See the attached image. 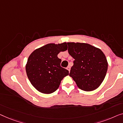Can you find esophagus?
<instances>
[{"instance_id": "obj_1", "label": "esophagus", "mask_w": 123, "mask_h": 123, "mask_svg": "<svg viewBox=\"0 0 123 123\" xmlns=\"http://www.w3.org/2000/svg\"><path fill=\"white\" fill-rule=\"evenodd\" d=\"M67 70H68V71H69V72H70V70H71V67L70 66H68V67H67Z\"/></svg>"}]
</instances>
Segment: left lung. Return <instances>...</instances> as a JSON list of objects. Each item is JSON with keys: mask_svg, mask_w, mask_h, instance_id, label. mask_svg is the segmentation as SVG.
I'll return each instance as SVG.
<instances>
[{"mask_svg": "<svg viewBox=\"0 0 123 123\" xmlns=\"http://www.w3.org/2000/svg\"><path fill=\"white\" fill-rule=\"evenodd\" d=\"M68 52L75 60L69 74L79 89L91 91L99 87L106 76L108 61L99 48L85 43L68 42Z\"/></svg>", "mask_w": 123, "mask_h": 123, "instance_id": "1", "label": "left lung"}]
</instances>
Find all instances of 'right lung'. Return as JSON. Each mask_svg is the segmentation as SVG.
I'll use <instances>...</instances> for the list:
<instances>
[{
    "label": "right lung",
    "instance_id": "obj_1",
    "mask_svg": "<svg viewBox=\"0 0 123 123\" xmlns=\"http://www.w3.org/2000/svg\"><path fill=\"white\" fill-rule=\"evenodd\" d=\"M67 49L66 42L49 43L37 48L29 56L25 70L31 84L43 94L56 91L64 77L69 72L61 67V60L57 55Z\"/></svg>",
    "mask_w": 123,
    "mask_h": 123
}]
</instances>
